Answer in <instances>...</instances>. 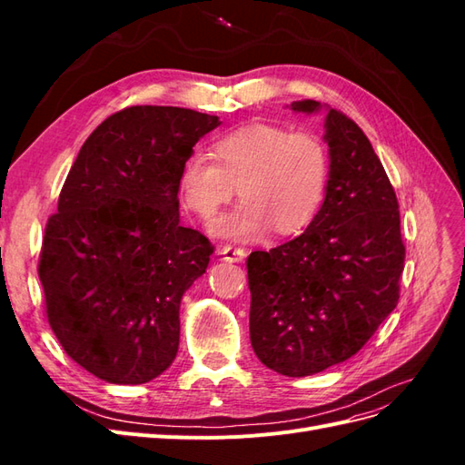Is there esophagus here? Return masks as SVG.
Listing matches in <instances>:
<instances>
[{
    "mask_svg": "<svg viewBox=\"0 0 465 465\" xmlns=\"http://www.w3.org/2000/svg\"><path fill=\"white\" fill-rule=\"evenodd\" d=\"M219 254L227 260V262H242L246 256V250L241 246H232V244H224L219 248Z\"/></svg>",
    "mask_w": 465,
    "mask_h": 465,
    "instance_id": "1",
    "label": "esophagus"
}]
</instances>
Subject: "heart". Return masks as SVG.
<instances>
[{
    "instance_id": "heart-1",
    "label": "heart",
    "mask_w": 465,
    "mask_h": 465,
    "mask_svg": "<svg viewBox=\"0 0 465 465\" xmlns=\"http://www.w3.org/2000/svg\"><path fill=\"white\" fill-rule=\"evenodd\" d=\"M215 159L192 153L180 171V198L203 221L238 193L244 198L213 223L227 238L260 236L267 227L279 234L304 229L323 202L330 174L326 145L311 132H291L277 124H250L221 135Z\"/></svg>"
}]
</instances>
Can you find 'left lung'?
Returning a JSON list of instances; mask_svg holds the SVG:
<instances>
[{"mask_svg": "<svg viewBox=\"0 0 465 465\" xmlns=\"http://www.w3.org/2000/svg\"><path fill=\"white\" fill-rule=\"evenodd\" d=\"M312 114L316 101H297ZM326 198L306 231L248 256L250 341L279 374L311 376L353 357L400 301V205L359 125L328 108Z\"/></svg>", "mask_w": 465, "mask_h": 465, "instance_id": "left-lung-1", "label": "left lung"}]
</instances>
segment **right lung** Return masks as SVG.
<instances>
[{"mask_svg": "<svg viewBox=\"0 0 465 465\" xmlns=\"http://www.w3.org/2000/svg\"><path fill=\"white\" fill-rule=\"evenodd\" d=\"M217 116L130 106L83 143L48 219L38 277L48 323L79 367L145 384L171 367L180 301L213 246L180 224L178 180Z\"/></svg>", "mask_w": 465, "mask_h": 465, "instance_id": "add662e5", "label": "right lung"}]
</instances>
